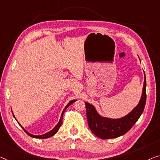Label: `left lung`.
Returning <instances> with one entry per match:
<instances>
[{
  "mask_svg": "<svg viewBox=\"0 0 160 160\" xmlns=\"http://www.w3.org/2000/svg\"><path fill=\"white\" fill-rule=\"evenodd\" d=\"M141 62V61H140ZM144 74V85L139 103L127 115L118 118L102 116L93 105L85 102L88 126L91 132L102 139H114L127 133L141 116L146 103V76Z\"/></svg>",
  "mask_w": 160,
  "mask_h": 160,
  "instance_id": "left-lung-1",
  "label": "left lung"
}]
</instances>
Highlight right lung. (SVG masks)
I'll return each mask as SVG.
<instances>
[{"label": "right lung", "instance_id": "1", "mask_svg": "<svg viewBox=\"0 0 160 160\" xmlns=\"http://www.w3.org/2000/svg\"><path fill=\"white\" fill-rule=\"evenodd\" d=\"M76 101H77V100H72V101H70V102H69V103L67 104V106L65 107V108H64V110L62 111V114H61V116H60V119H59V122L57 123V124L54 126V127L52 128V129L51 130V131H49V132H47V133H44V134H42V135H34V134H32V133H28L27 130L25 129L22 126H21L20 123H19L18 122V121H17V122L18 123V124L20 125L21 126V128H23V130L24 131V132L27 133V134L28 135V136H30L31 137H33V138H36V139H47V138H49V137H52V136H54V134H55V133L58 132V130H59V128H60V126H61V125H62V118H63V114H64V113H65V111H66V109L68 108L69 106H70L71 104H72L74 102H75ZM13 117L15 118V116H14V115H13Z\"/></svg>", "mask_w": 160, "mask_h": 160}]
</instances>
